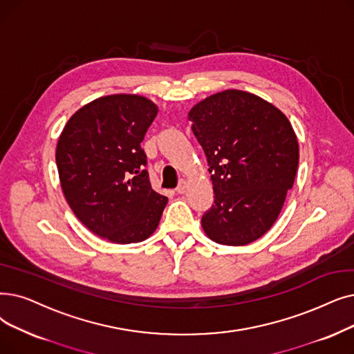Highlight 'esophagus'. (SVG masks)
<instances>
[{"mask_svg":"<svg viewBox=\"0 0 354 354\" xmlns=\"http://www.w3.org/2000/svg\"><path fill=\"white\" fill-rule=\"evenodd\" d=\"M187 188H188V182L187 180H182L179 185H178V188H176V192L178 194H183L187 191Z\"/></svg>","mask_w":354,"mask_h":354,"instance_id":"obj_1","label":"esophagus"}]
</instances>
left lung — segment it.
Here are the masks:
<instances>
[{
  "label": "left lung",
  "mask_w": 354,
  "mask_h": 354,
  "mask_svg": "<svg viewBox=\"0 0 354 354\" xmlns=\"http://www.w3.org/2000/svg\"><path fill=\"white\" fill-rule=\"evenodd\" d=\"M214 185V205L203 215L207 237L245 245L278 220L299 160L288 117L248 91L224 89L188 113Z\"/></svg>",
  "instance_id": "8db88e82"
}]
</instances>
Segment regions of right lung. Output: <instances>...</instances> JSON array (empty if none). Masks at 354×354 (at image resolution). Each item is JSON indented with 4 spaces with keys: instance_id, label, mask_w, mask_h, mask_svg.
Instances as JSON below:
<instances>
[{
    "instance_id": "obj_1",
    "label": "right lung",
    "mask_w": 354,
    "mask_h": 354,
    "mask_svg": "<svg viewBox=\"0 0 354 354\" xmlns=\"http://www.w3.org/2000/svg\"><path fill=\"white\" fill-rule=\"evenodd\" d=\"M158 105L136 94L85 104L65 124L56 165L66 201L92 233L117 244L149 239L167 198L151 189L140 146Z\"/></svg>"
}]
</instances>
